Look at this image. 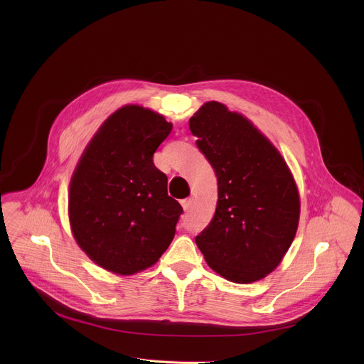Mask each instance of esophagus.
Here are the masks:
<instances>
[{
  "mask_svg": "<svg viewBox=\"0 0 364 364\" xmlns=\"http://www.w3.org/2000/svg\"><path fill=\"white\" fill-rule=\"evenodd\" d=\"M191 204H193V198H191V197H188V198H184V200H181V205H183V209H184V212H188V210L191 209Z\"/></svg>",
  "mask_w": 364,
  "mask_h": 364,
  "instance_id": "obj_1",
  "label": "esophagus"
}]
</instances>
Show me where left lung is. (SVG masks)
Returning <instances> with one entry per match:
<instances>
[{"instance_id": "8db88e82", "label": "left lung", "mask_w": 364, "mask_h": 364, "mask_svg": "<svg viewBox=\"0 0 364 364\" xmlns=\"http://www.w3.org/2000/svg\"><path fill=\"white\" fill-rule=\"evenodd\" d=\"M188 125L216 173L219 196L215 216L196 243L223 278L262 279L279 265L298 229L295 180L271 141L223 103H204Z\"/></svg>"}]
</instances>
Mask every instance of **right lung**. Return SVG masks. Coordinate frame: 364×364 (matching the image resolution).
Wrapping results in <instances>:
<instances>
[{
	"label": "right lung",
	"mask_w": 364,
	"mask_h": 364,
	"mask_svg": "<svg viewBox=\"0 0 364 364\" xmlns=\"http://www.w3.org/2000/svg\"><path fill=\"white\" fill-rule=\"evenodd\" d=\"M171 129L163 115L127 105L102 124L82 154L70 180L69 220L77 245L100 268L141 272L174 239L183 207L152 161Z\"/></svg>",
	"instance_id": "add662e5"
}]
</instances>
